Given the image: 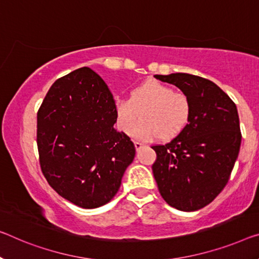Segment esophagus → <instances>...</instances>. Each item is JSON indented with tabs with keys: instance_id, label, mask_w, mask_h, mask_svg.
Returning <instances> with one entry per match:
<instances>
[{
	"instance_id": "34e87169",
	"label": "esophagus",
	"mask_w": 259,
	"mask_h": 259,
	"mask_svg": "<svg viewBox=\"0 0 259 259\" xmlns=\"http://www.w3.org/2000/svg\"><path fill=\"white\" fill-rule=\"evenodd\" d=\"M134 146H135V149H137V150H140L143 147L142 143L139 142V141H134Z\"/></svg>"
}]
</instances>
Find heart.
Segmentation results:
<instances>
[{
    "label": "heart",
    "mask_w": 259,
    "mask_h": 259,
    "mask_svg": "<svg viewBox=\"0 0 259 259\" xmlns=\"http://www.w3.org/2000/svg\"><path fill=\"white\" fill-rule=\"evenodd\" d=\"M114 109L118 128L127 134L140 113L142 120L134 127L133 134L147 140L155 137L161 140L175 138L184 130L191 114L186 95L175 93L171 87L154 79L135 87L130 99H117Z\"/></svg>",
    "instance_id": "heart-1"
}]
</instances>
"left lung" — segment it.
Wrapping results in <instances>:
<instances>
[{
  "mask_svg": "<svg viewBox=\"0 0 259 259\" xmlns=\"http://www.w3.org/2000/svg\"><path fill=\"white\" fill-rule=\"evenodd\" d=\"M186 95L189 122L165 145H155L152 166L162 198L172 207L192 212L215 199L229 181L242 134L235 103L207 78L176 73L155 75Z\"/></svg>",
  "mask_w": 259,
  "mask_h": 259,
  "instance_id": "left-lung-1",
  "label": "left lung"
}]
</instances>
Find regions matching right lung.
I'll return each mask as SVG.
<instances>
[{
  "label": "right lung",
  "mask_w": 259,
  "mask_h": 259,
  "mask_svg": "<svg viewBox=\"0 0 259 259\" xmlns=\"http://www.w3.org/2000/svg\"><path fill=\"white\" fill-rule=\"evenodd\" d=\"M114 99L88 67L58 78L37 113L39 163L62 198L82 208L109 202L135 156L130 137L113 128Z\"/></svg>",
  "instance_id": "obj_1"
}]
</instances>
